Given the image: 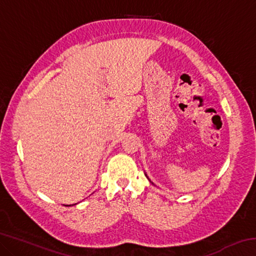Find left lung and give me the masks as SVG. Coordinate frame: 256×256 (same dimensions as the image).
<instances>
[{
    "label": "left lung",
    "instance_id": "1",
    "mask_svg": "<svg viewBox=\"0 0 256 256\" xmlns=\"http://www.w3.org/2000/svg\"><path fill=\"white\" fill-rule=\"evenodd\" d=\"M146 177H148V176H146Z\"/></svg>",
    "mask_w": 256,
    "mask_h": 256
}]
</instances>
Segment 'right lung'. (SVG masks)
I'll return each instance as SVG.
<instances>
[{
	"instance_id": "add662e5",
	"label": "right lung",
	"mask_w": 256,
	"mask_h": 256,
	"mask_svg": "<svg viewBox=\"0 0 256 256\" xmlns=\"http://www.w3.org/2000/svg\"><path fill=\"white\" fill-rule=\"evenodd\" d=\"M72 206H73V204H72Z\"/></svg>"
}]
</instances>
